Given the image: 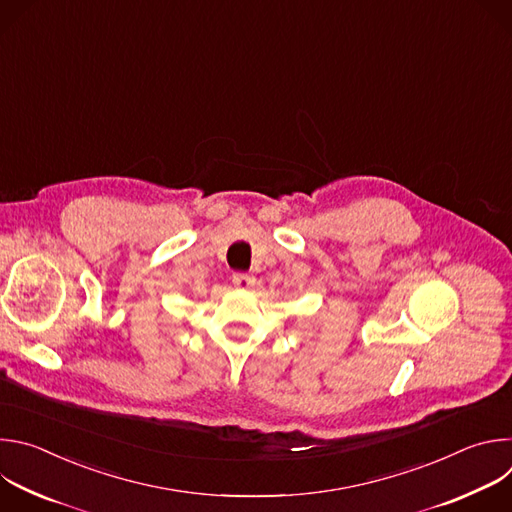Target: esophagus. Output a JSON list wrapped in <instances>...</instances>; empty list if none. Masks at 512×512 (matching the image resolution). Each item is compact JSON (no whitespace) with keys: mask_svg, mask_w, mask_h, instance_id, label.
I'll return each mask as SVG.
<instances>
[{"mask_svg":"<svg viewBox=\"0 0 512 512\" xmlns=\"http://www.w3.org/2000/svg\"><path fill=\"white\" fill-rule=\"evenodd\" d=\"M233 283H235L239 289H249V287L255 283V277L249 275V273H235V275H233Z\"/></svg>","mask_w":512,"mask_h":512,"instance_id":"1","label":"esophagus"}]
</instances>
